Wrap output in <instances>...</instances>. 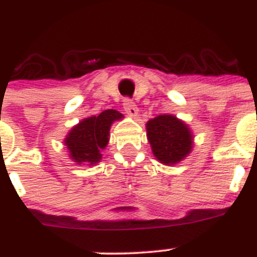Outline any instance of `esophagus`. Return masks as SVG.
Masks as SVG:
<instances>
[{
    "instance_id": "34e87169",
    "label": "esophagus",
    "mask_w": 257,
    "mask_h": 257,
    "mask_svg": "<svg viewBox=\"0 0 257 257\" xmlns=\"http://www.w3.org/2000/svg\"><path fill=\"white\" fill-rule=\"evenodd\" d=\"M123 109H124V112H126V114H128L130 117H133V118H136L138 117V114H139L135 103H134L133 100H128V99H126V100H124Z\"/></svg>"
}]
</instances>
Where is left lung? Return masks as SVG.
I'll return each instance as SVG.
<instances>
[{
  "label": "left lung",
  "mask_w": 257,
  "mask_h": 257,
  "mask_svg": "<svg viewBox=\"0 0 257 257\" xmlns=\"http://www.w3.org/2000/svg\"><path fill=\"white\" fill-rule=\"evenodd\" d=\"M145 128L153 156L162 165L174 166L192 153L194 135L176 115H157L147 122Z\"/></svg>",
  "instance_id": "8db88e82"
}]
</instances>
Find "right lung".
Returning <instances> with one entry per match:
<instances>
[{"instance_id":"add662e5","label":"right lung","mask_w":257,"mask_h":257,"mask_svg":"<svg viewBox=\"0 0 257 257\" xmlns=\"http://www.w3.org/2000/svg\"><path fill=\"white\" fill-rule=\"evenodd\" d=\"M122 118L123 114L115 109H106L99 115L83 118L72 127L64 139L70 160L76 165L94 166L100 162V151L108 145L110 127Z\"/></svg>"}]
</instances>
